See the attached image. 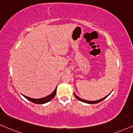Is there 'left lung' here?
<instances>
[{"label": "left lung", "mask_w": 133, "mask_h": 133, "mask_svg": "<svg viewBox=\"0 0 133 133\" xmlns=\"http://www.w3.org/2000/svg\"><path fill=\"white\" fill-rule=\"evenodd\" d=\"M112 93V92H111ZM110 94H109V95H110ZM74 96H75V97H76V98L77 99H78V101H81V102H85V103H87V104H97V103H98V102H101L102 101H103L104 99H105V98H106V97H107V96H109V95H108L107 96H106L105 97H103V98H102V99H99V100H97V101H87V100H85V99H82V98H80V97H79L78 96H77L76 95H75V94L74 93Z\"/></svg>", "instance_id": "obj_1"}]
</instances>
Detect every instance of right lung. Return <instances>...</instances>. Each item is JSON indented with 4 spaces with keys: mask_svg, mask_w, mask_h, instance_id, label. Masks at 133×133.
<instances>
[{
    "mask_svg": "<svg viewBox=\"0 0 133 133\" xmlns=\"http://www.w3.org/2000/svg\"><path fill=\"white\" fill-rule=\"evenodd\" d=\"M56 90H57V87H56V88L55 89V90L53 91V93L50 94V95L47 96L46 97H42V98H40V99H34V98H31V97H29L23 95V96L24 97H26L27 99H28L29 101H30L34 102V103L37 104H43L49 102L50 101H51L52 99L55 96V95H56Z\"/></svg>",
    "mask_w": 133,
    "mask_h": 133,
    "instance_id": "obj_1",
    "label": "right lung"
}]
</instances>
